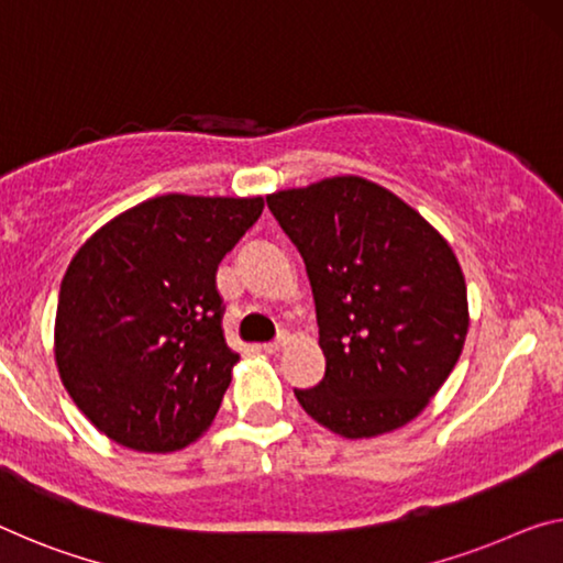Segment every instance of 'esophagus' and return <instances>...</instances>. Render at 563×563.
Instances as JSON below:
<instances>
[{
    "label": "esophagus",
    "instance_id": "esophagus-1",
    "mask_svg": "<svg viewBox=\"0 0 563 563\" xmlns=\"http://www.w3.org/2000/svg\"><path fill=\"white\" fill-rule=\"evenodd\" d=\"M287 336H279V340H274V342H266V344H262V350L266 352V354H276V352H282L284 347H287Z\"/></svg>",
    "mask_w": 563,
    "mask_h": 563
}]
</instances>
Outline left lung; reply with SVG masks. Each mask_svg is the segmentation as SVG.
<instances>
[{
    "mask_svg": "<svg viewBox=\"0 0 563 563\" xmlns=\"http://www.w3.org/2000/svg\"><path fill=\"white\" fill-rule=\"evenodd\" d=\"M305 258L322 383L294 390L319 426L375 438L428 408L461 357L468 291L453 249L387 188L334 176L266 196Z\"/></svg>",
    "mask_w": 563,
    "mask_h": 563,
    "instance_id": "left-lung-1",
    "label": "left lung"
}]
</instances>
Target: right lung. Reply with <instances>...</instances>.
<instances>
[{
	"label": "right lung",
	"mask_w": 563,
	"mask_h": 563,
	"mask_svg": "<svg viewBox=\"0 0 563 563\" xmlns=\"http://www.w3.org/2000/svg\"><path fill=\"white\" fill-rule=\"evenodd\" d=\"M262 211V196H155L77 249L59 284L55 362L118 445L170 453L209 430L239 362L216 269Z\"/></svg>",
	"instance_id": "obj_1"
}]
</instances>
